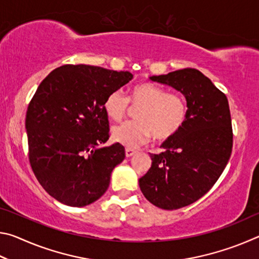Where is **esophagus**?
I'll list each match as a JSON object with an SVG mask.
<instances>
[{"label":"esophagus","instance_id":"34e87169","mask_svg":"<svg viewBox=\"0 0 259 259\" xmlns=\"http://www.w3.org/2000/svg\"><path fill=\"white\" fill-rule=\"evenodd\" d=\"M136 154V151L134 150V148H130V147H126L125 148V156L126 157H130Z\"/></svg>","mask_w":259,"mask_h":259}]
</instances>
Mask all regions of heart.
Here are the masks:
<instances>
[{"mask_svg": "<svg viewBox=\"0 0 259 259\" xmlns=\"http://www.w3.org/2000/svg\"><path fill=\"white\" fill-rule=\"evenodd\" d=\"M131 107L136 121H128L112 128L114 142L122 145L138 146L152 136L156 140L174 137L185 123L187 107L185 100L176 93H165L162 88L150 82L131 88L128 98L121 91H113L104 102V109L113 121H121Z\"/></svg>", "mask_w": 259, "mask_h": 259, "instance_id": "1", "label": "heart"}]
</instances>
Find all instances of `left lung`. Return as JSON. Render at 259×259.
Listing matches in <instances>:
<instances>
[{
    "label": "left lung",
    "mask_w": 259,
    "mask_h": 259,
    "mask_svg": "<svg viewBox=\"0 0 259 259\" xmlns=\"http://www.w3.org/2000/svg\"><path fill=\"white\" fill-rule=\"evenodd\" d=\"M150 78L172 87L187 103L185 123L163 142V152L151 154V168L139 179L140 191L152 204L175 210L202 198L224 171L233 146L229 100L195 68Z\"/></svg>",
    "instance_id": "obj_1"
}]
</instances>
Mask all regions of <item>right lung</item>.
<instances>
[{
  "label": "right lung",
  "instance_id": "add662e5",
  "mask_svg": "<svg viewBox=\"0 0 259 259\" xmlns=\"http://www.w3.org/2000/svg\"><path fill=\"white\" fill-rule=\"evenodd\" d=\"M130 72L64 65L38 85L26 113L29 162L42 187L59 202L84 207L107 191L125 157L109 137L104 102L133 80Z\"/></svg>",
  "mask_w": 259,
  "mask_h": 259
}]
</instances>
